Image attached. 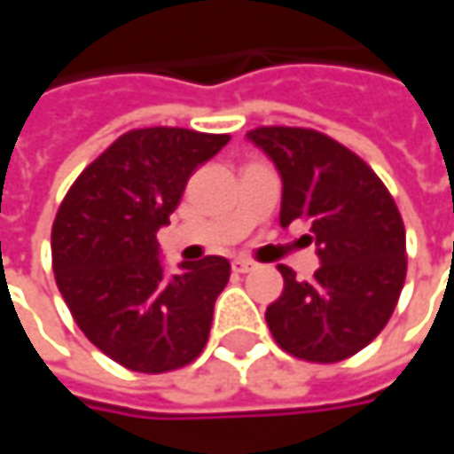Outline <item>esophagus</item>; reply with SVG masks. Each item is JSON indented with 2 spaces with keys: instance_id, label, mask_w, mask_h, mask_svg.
<instances>
[{
  "instance_id": "obj_1",
  "label": "esophagus",
  "mask_w": 454,
  "mask_h": 454,
  "mask_svg": "<svg viewBox=\"0 0 454 454\" xmlns=\"http://www.w3.org/2000/svg\"><path fill=\"white\" fill-rule=\"evenodd\" d=\"M232 270L250 272V270H254V262L253 260H245V257H235V260H232Z\"/></svg>"
}]
</instances>
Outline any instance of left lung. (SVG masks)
<instances>
[{"label": "left lung", "instance_id": "8db88e82", "mask_svg": "<svg viewBox=\"0 0 454 454\" xmlns=\"http://www.w3.org/2000/svg\"><path fill=\"white\" fill-rule=\"evenodd\" d=\"M283 179L280 224L310 219L321 268L286 286L265 321L290 356L336 364L358 354L392 318L407 278V232L389 189L354 151L313 129L260 126L247 133Z\"/></svg>", "mask_w": 454, "mask_h": 454}]
</instances>
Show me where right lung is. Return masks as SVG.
Returning a JSON list of instances; mask_svg holds the SVG:
<instances>
[{"label":"right lung","instance_id":"add662e5","mask_svg":"<svg viewBox=\"0 0 454 454\" xmlns=\"http://www.w3.org/2000/svg\"><path fill=\"white\" fill-rule=\"evenodd\" d=\"M227 133L136 129L82 168L52 224V270L88 340L115 364L164 374L200 356L230 262L207 254L166 278L156 232Z\"/></svg>","mask_w":454,"mask_h":454}]
</instances>
